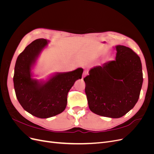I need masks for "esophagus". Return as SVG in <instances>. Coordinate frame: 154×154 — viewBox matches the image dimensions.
<instances>
[{
  "label": "esophagus",
  "instance_id": "obj_1",
  "mask_svg": "<svg viewBox=\"0 0 154 154\" xmlns=\"http://www.w3.org/2000/svg\"><path fill=\"white\" fill-rule=\"evenodd\" d=\"M87 75V72L86 71H84V72H83V78H84Z\"/></svg>",
  "mask_w": 154,
  "mask_h": 154
}]
</instances>
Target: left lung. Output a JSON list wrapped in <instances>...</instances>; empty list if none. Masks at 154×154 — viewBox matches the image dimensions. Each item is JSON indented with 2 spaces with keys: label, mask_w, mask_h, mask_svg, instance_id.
I'll return each mask as SVG.
<instances>
[{
  "label": "left lung",
  "mask_w": 154,
  "mask_h": 154,
  "mask_svg": "<svg viewBox=\"0 0 154 154\" xmlns=\"http://www.w3.org/2000/svg\"><path fill=\"white\" fill-rule=\"evenodd\" d=\"M116 49V60L92 68L83 79L90 110L111 118L122 117L134 108L143 81L139 56L124 45Z\"/></svg>",
  "instance_id": "8db88e82"
}]
</instances>
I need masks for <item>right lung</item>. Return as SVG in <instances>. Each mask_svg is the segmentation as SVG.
<instances>
[{
    "instance_id": "1",
    "label": "right lung",
    "mask_w": 154,
    "mask_h": 154,
    "mask_svg": "<svg viewBox=\"0 0 154 154\" xmlns=\"http://www.w3.org/2000/svg\"><path fill=\"white\" fill-rule=\"evenodd\" d=\"M48 44L44 38L36 39L27 46L17 59L13 76L17 98L26 111L35 117L48 118L66 109L67 94L74 82L81 79L83 70L78 68L58 72L46 82L31 78V68L41 51Z\"/></svg>"
}]
</instances>
